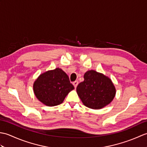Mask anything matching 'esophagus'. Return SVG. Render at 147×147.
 I'll return each instance as SVG.
<instances>
[{
    "instance_id": "34e87169",
    "label": "esophagus",
    "mask_w": 147,
    "mask_h": 147,
    "mask_svg": "<svg viewBox=\"0 0 147 147\" xmlns=\"http://www.w3.org/2000/svg\"><path fill=\"white\" fill-rule=\"evenodd\" d=\"M73 85L74 86V88H76V87H77V86H78V82L77 81H75V82L73 83Z\"/></svg>"
}]
</instances>
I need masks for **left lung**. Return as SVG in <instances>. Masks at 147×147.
Returning a JSON list of instances; mask_svg holds the SVG:
<instances>
[{
  "instance_id": "left-lung-1",
  "label": "left lung",
  "mask_w": 147,
  "mask_h": 147,
  "mask_svg": "<svg viewBox=\"0 0 147 147\" xmlns=\"http://www.w3.org/2000/svg\"><path fill=\"white\" fill-rule=\"evenodd\" d=\"M84 79L76 88L78 95L84 105L100 109L110 104L115 95V88L110 78L94 70H90L85 73Z\"/></svg>"
}]
</instances>
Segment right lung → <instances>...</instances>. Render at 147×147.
<instances>
[{
  "instance_id": "obj_1",
  "label": "right lung",
  "mask_w": 147,
  "mask_h": 147,
  "mask_svg": "<svg viewBox=\"0 0 147 147\" xmlns=\"http://www.w3.org/2000/svg\"><path fill=\"white\" fill-rule=\"evenodd\" d=\"M74 88L66 73L59 67L41 74L33 84L36 98L47 106L62 104Z\"/></svg>"
}]
</instances>
